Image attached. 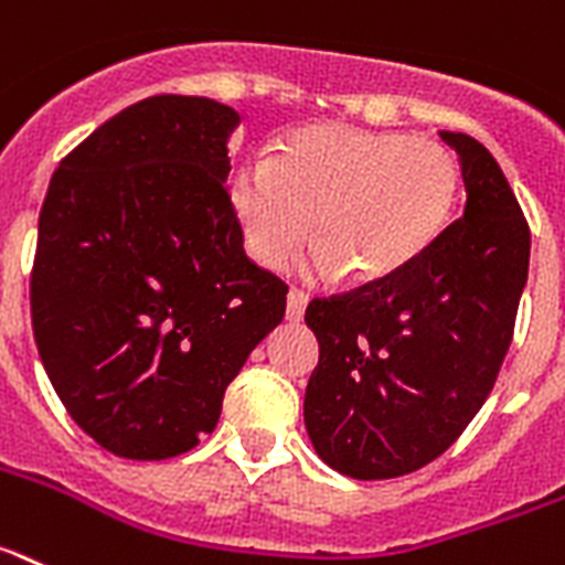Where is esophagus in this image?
I'll return each instance as SVG.
<instances>
[{
  "instance_id": "obj_1",
  "label": "esophagus",
  "mask_w": 565,
  "mask_h": 565,
  "mask_svg": "<svg viewBox=\"0 0 565 565\" xmlns=\"http://www.w3.org/2000/svg\"><path fill=\"white\" fill-rule=\"evenodd\" d=\"M308 297L302 291H288L286 297V320L288 322H300L302 315H306Z\"/></svg>"
}]
</instances>
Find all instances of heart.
<instances>
[{"mask_svg": "<svg viewBox=\"0 0 565 565\" xmlns=\"http://www.w3.org/2000/svg\"><path fill=\"white\" fill-rule=\"evenodd\" d=\"M457 159L428 137L311 125L248 159L231 180V205L250 257L268 271L311 239L315 274L354 286L397 277L446 228L457 200Z\"/></svg>", "mask_w": 565, "mask_h": 565, "instance_id": "obj_1", "label": "heart"}]
</instances>
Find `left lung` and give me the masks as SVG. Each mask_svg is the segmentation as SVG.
Returning <instances> with one entry per match:
<instances>
[{
  "mask_svg": "<svg viewBox=\"0 0 565 565\" xmlns=\"http://www.w3.org/2000/svg\"><path fill=\"white\" fill-rule=\"evenodd\" d=\"M437 134L460 162V220L397 277L306 311L320 342L308 440L354 480L412 475L460 437L498 380L529 277L532 236L498 159L469 134Z\"/></svg>",
  "mask_w": 565,
  "mask_h": 565,
  "instance_id": "1",
  "label": "left lung"
}]
</instances>
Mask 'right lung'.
<instances>
[{"instance_id": "obj_1", "label": "right lung", "mask_w": 565, "mask_h": 565, "mask_svg": "<svg viewBox=\"0 0 565 565\" xmlns=\"http://www.w3.org/2000/svg\"><path fill=\"white\" fill-rule=\"evenodd\" d=\"M239 122L209 96H148L51 177L33 337L62 406L110 455L194 448L286 315L288 288L245 257L225 188Z\"/></svg>"}]
</instances>
